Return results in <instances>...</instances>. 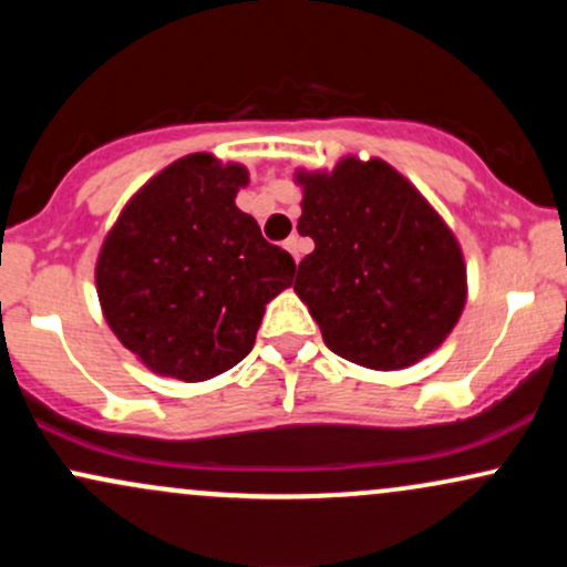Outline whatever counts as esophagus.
Listing matches in <instances>:
<instances>
[{
  "label": "esophagus",
  "mask_w": 567,
  "mask_h": 567,
  "mask_svg": "<svg viewBox=\"0 0 567 567\" xmlns=\"http://www.w3.org/2000/svg\"><path fill=\"white\" fill-rule=\"evenodd\" d=\"M285 247H288V252L292 258H296V264L301 261V252H303V247H301V237H298V234H290L288 239H285Z\"/></svg>",
  "instance_id": "1"
}]
</instances>
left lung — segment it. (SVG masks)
<instances>
[{
    "label": "left lung",
    "mask_w": 567,
    "mask_h": 567,
    "mask_svg": "<svg viewBox=\"0 0 567 567\" xmlns=\"http://www.w3.org/2000/svg\"><path fill=\"white\" fill-rule=\"evenodd\" d=\"M298 231L315 250L296 288L343 360L400 370L437 349L466 301L458 243L413 186L381 159L298 173Z\"/></svg>",
    "instance_id": "1"
}]
</instances>
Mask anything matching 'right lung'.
I'll list each match as a JSON object with an SVG mask.
<instances>
[{"mask_svg": "<svg viewBox=\"0 0 567 567\" xmlns=\"http://www.w3.org/2000/svg\"><path fill=\"white\" fill-rule=\"evenodd\" d=\"M245 184V167L188 154L135 194L103 243V315L157 373L205 381L237 365L264 306L292 282L290 252L234 205Z\"/></svg>", "mask_w": 567, "mask_h": 567, "instance_id": "1", "label": "right lung"}]
</instances>
